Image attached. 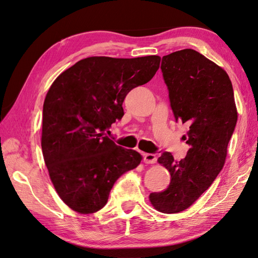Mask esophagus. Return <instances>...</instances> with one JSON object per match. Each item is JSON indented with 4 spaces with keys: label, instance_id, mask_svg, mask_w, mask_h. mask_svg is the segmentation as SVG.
I'll return each instance as SVG.
<instances>
[{
    "label": "esophagus",
    "instance_id": "obj_1",
    "mask_svg": "<svg viewBox=\"0 0 258 258\" xmlns=\"http://www.w3.org/2000/svg\"><path fill=\"white\" fill-rule=\"evenodd\" d=\"M144 161L146 164H155L157 161V156L155 154H144Z\"/></svg>",
    "mask_w": 258,
    "mask_h": 258
}]
</instances>
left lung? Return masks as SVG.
I'll list each match as a JSON object with an SVG mask.
<instances>
[{
	"mask_svg": "<svg viewBox=\"0 0 258 258\" xmlns=\"http://www.w3.org/2000/svg\"><path fill=\"white\" fill-rule=\"evenodd\" d=\"M161 72L176 121L189 125L182 137L189 145L180 161L164 152L158 162L170 172L164 191L151 192L155 209L176 214L190 207L223 169L237 122L232 81L216 63L192 49L162 56Z\"/></svg>",
	"mask_w": 258,
	"mask_h": 258,
	"instance_id": "left-lung-1",
	"label": "left lung"
}]
</instances>
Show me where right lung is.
<instances>
[{
  "instance_id": "1",
  "label": "right lung",
  "mask_w": 258,
  "mask_h": 258,
  "mask_svg": "<svg viewBox=\"0 0 258 258\" xmlns=\"http://www.w3.org/2000/svg\"><path fill=\"white\" fill-rule=\"evenodd\" d=\"M160 56H90L62 72L43 103L41 147L57 195L71 209L92 214L107 204L118 178L143 157L117 146L110 127L124 114L134 88L149 82Z\"/></svg>"
}]
</instances>
